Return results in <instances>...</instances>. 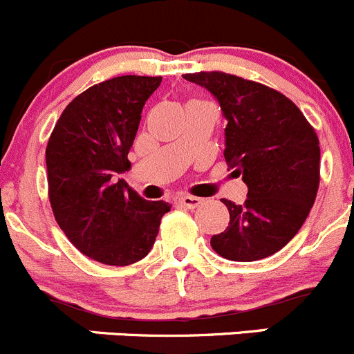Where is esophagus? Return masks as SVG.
Here are the masks:
<instances>
[{"mask_svg": "<svg viewBox=\"0 0 354 354\" xmlns=\"http://www.w3.org/2000/svg\"><path fill=\"white\" fill-rule=\"evenodd\" d=\"M180 203L185 206V208H198L203 203L201 198H196V196H182Z\"/></svg>", "mask_w": 354, "mask_h": 354, "instance_id": "1", "label": "esophagus"}]
</instances>
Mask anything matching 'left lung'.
<instances>
[{
  "label": "left lung",
  "mask_w": 354,
  "mask_h": 354,
  "mask_svg": "<svg viewBox=\"0 0 354 354\" xmlns=\"http://www.w3.org/2000/svg\"><path fill=\"white\" fill-rule=\"evenodd\" d=\"M205 87L227 120L223 156L248 185L243 205L223 199L230 222L212 248L257 261L286 246L306 220L320 182V145L299 108L279 91L223 72L185 73Z\"/></svg>",
  "instance_id": "obj_1"
}]
</instances>
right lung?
Masks as SVG:
<instances>
[{"instance_id":"1","label":"right lung","mask_w":354,"mask_h":354,"mask_svg":"<svg viewBox=\"0 0 354 354\" xmlns=\"http://www.w3.org/2000/svg\"><path fill=\"white\" fill-rule=\"evenodd\" d=\"M162 77L122 75L63 110L46 148L50 203L59 229L86 257L125 267L142 260L170 205L146 201L118 174L131 169L142 108Z\"/></svg>"}]
</instances>
